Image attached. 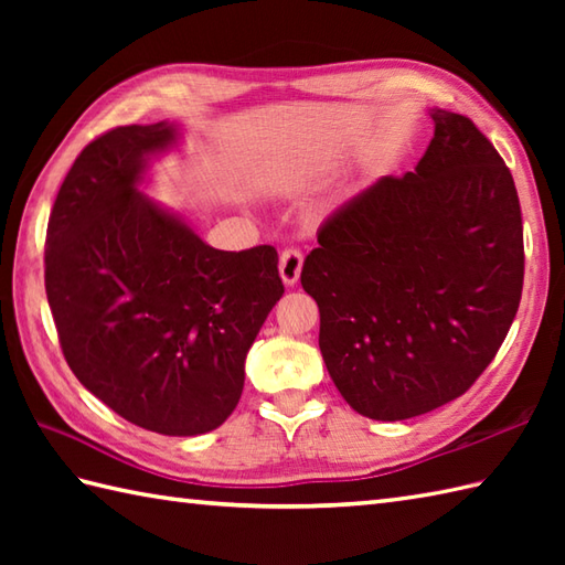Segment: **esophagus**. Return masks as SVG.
<instances>
[{"mask_svg": "<svg viewBox=\"0 0 565 565\" xmlns=\"http://www.w3.org/2000/svg\"><path fill=\"white\" fill-rule=\"evenodd\" d=\"M301 269H303V255L298 249H284L279 257V276L286 286H294L298 279H301Z\"/></svg>", "mask_w": 565, "mask_h": 565, "instance_id": "esophagus-1", "label": "esophagus"}]
</instances>
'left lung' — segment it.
<instances>
[{"mask_svg": "<svg viewBox=\"0 0 565 565\" xmlns=\"http://www.w3.org/2000/svg\"><path fill=\"white\" fill-rule=\"evenodd\" d=\"M429 118L435 138L415 172L381 177L330 215L301 271L330 379L359 415L383 423L471 388L522 296L510 170L471 118Z\"/></svg>", "mask_w": 565, "mask_h": 565, "instance_id": "8db88e82", "label": "left lung"}]
</instances>
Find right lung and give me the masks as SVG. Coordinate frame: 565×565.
<instances>
[{"instance_id": "right-lung-1", "label": "right lung", "mask_w": 565, "mask_h": 565, "mask_svg": "<svg viewBox=\"0 0 565 565\" xmlns=\"http://www.w3.org/2000/svg\"><path fill=\"white\" fill-rule=\"evenodd\" d=\"M179 138L174 121L121 126L79 152L47 221L45 294L84 388L142 429L194 437L235 411L284 284L271 245L215 249L142 194Z\"/></svg>"}]
</instances>
